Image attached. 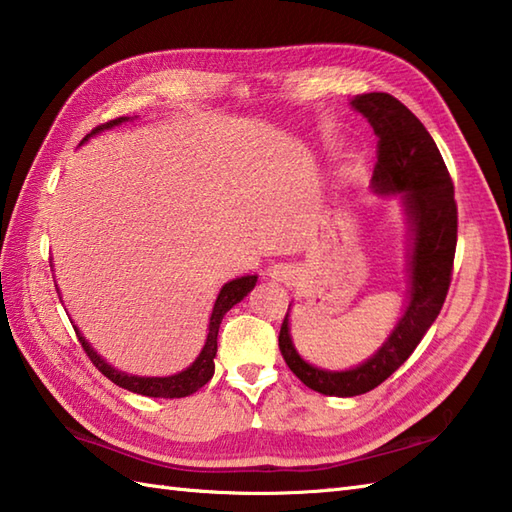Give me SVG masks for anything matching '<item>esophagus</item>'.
Masks as SVG:
<instances>
[{
  "label": "esophagus",
  "instance_id": "34e87169",
  "mask_svg": "<svg viewBox=\"0 0 512 512\" xmlns=\"http://www.w3.org/2000/svg\"><path fill=\"white\" fill-rule=\"evenodd\" d=\"M269 276L278 278V280H285L287 278V267L285 265H274L269 269Z\"/></svg>",
  "mask_w": 512,
  "mask_h": 512
}]
</instances>
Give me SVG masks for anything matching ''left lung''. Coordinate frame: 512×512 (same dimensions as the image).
<instances>
[{"instance_id": "obj_1", "label": "left lung", "mask_w": 512, "mask_h": 512, "mask_svg": "<svg viewBox=\"0 0 512 512\" xmlns=\"http://www.w3.org/2000/svg\"><path fill=\"white\" fill-rule=\"evenodd\" d=\"M351 106L369 119L378 137V161L371 179L375 192H402L415 236L409 307L389 340L360 367L333 373L311 367L291 344L287 311L278 336L287 367L309 389L338 398H353L380 387L415 351L446 300L457 245L455 187L440 150L420 119L387 92L358 95Z\"/></svg>"}]
</instances>
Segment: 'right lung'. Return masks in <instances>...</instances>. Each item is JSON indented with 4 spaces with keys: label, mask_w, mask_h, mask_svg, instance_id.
Masks as SVG:
<instances>
[{
    "label": "right lung",
    "mask_w": 512,
    "mask_h": 512,
    "mask_svg": "<svg viewBox=\"0 0 512 512\" xmlns=\"http://www.w3.org/2000/svg\"><path fill=\"white\" fill-rule=\"evenodd\" d=\"M123 121H128V119H125V117L112 119L108 123L99 125V128H95L90 134L108 130V128H112V125H119ZM90 134H88V137H90ZM86 139H83V141H86ZM256 278L258 276L236 278V280H232V283H227L221 289V294H218L214 311H212L210 333H207V340H205V347L201 351V356L194 360L190 369H185V371L176 373V375H168V378H139V375H128V373H121L117 369H112L106 360H101L97 353L90 349V344L83 340V336H79V331L77 329L75 331H77L81 347H83V351H86V356L90 358V362L95 364V367L103 375H106L108 380H112L114 384H119L121 389H128V391L139 393V395H148V398H185V395H192L194 391L205 387V384L212 380L214 358H216V338H218V327H221V320H223L227 311L236 305V302H241L249 294V291L254 289Z\"/></svg>",
    "instance_id": "right-lung-1"
}]
</instances>
